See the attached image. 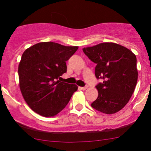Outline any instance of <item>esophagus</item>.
<instances>
[{
    "mask_svg": "<svg viewBox=\"0 0 151 151\" xmlns=\"http://www.w3.org/2000/svg\"><path fill=\"white\" fill-rule=\"evenodd\" d=\"M80 88V89H81V90H86V88H87V86H83V87H82V86H80V87H79Z\"/></svg>",
    "mask_w": 151,
    "mask_h": 151,
    "instance_id": "1",
    "label": "esophagus"
}]
</instances>
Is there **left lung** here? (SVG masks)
I'll return each mask as SVG.
<instances>
[{
  "label": "left lung",
  "mask_w": 151,
  "mask_h": 151,
  "mask_svg": "<svg viewBox=\"0 0 151 151\" xmlns=\"http://www.w3.org/2000/svg\"><path fill=\"white\" fill-rule=\"evenodd\" d=\"M82 50L96 64V78L102 79L96 86L98 97L91 106L106 114L118 112L129 102L137 84L135 55L127 47L113 42L100 43Z\"/></svg>",
  "instance_id": "left-lung-1"
}]
</instances>
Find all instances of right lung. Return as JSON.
<instances>
[{
  "label": "right lung",
  "instance_id": "add662e5",
  "mask_svg": "<svg viewBox=\"0 0 151 151\" xmlns=\"http://www.w3.org/2000/svg\"><path fill=\"white\" fill-rule=\"evenodd\" d=\"M78 47L53 42H39L27 49L18 65L19 86L24 100L33 111L48 117L56 115L78 90L76 84L60 82L67 61Z\"/></svg>",
  "mask_w": 151,
  "mask_h": 151
}]
</instances>
